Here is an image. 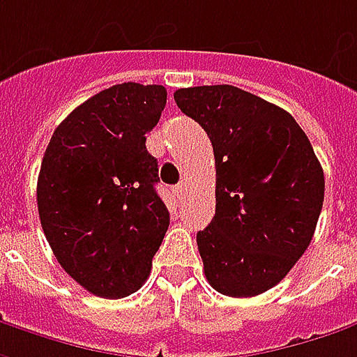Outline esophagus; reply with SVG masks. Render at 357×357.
<instances>
[{
    "instance_id": "esophagus-1",
    "label": "esophagus",
    "mask_w": 357,
    "mask_h": 357,
    "mask_svg": "<svg viewBox=\"0 0 357 357\" xmlns=\"http://www.w3.org/2000/svg\"><path fill=\"white\" fill-rule=\"evenodd\" d=\"M188 192V188H185V183H178L176 188H174V194L178 195V199H183V195Z\"/></svg>"
}]
</instances>
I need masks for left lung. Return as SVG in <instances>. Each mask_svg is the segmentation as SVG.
Wrapping results in <instances>:
<instances>
[{
    "label": "left lung",
    "mask_w": 357,
    "mask_h": 357,
    "mask_svg": "<svg viewBox=\"0 0 357 357\" xmlns=\"http://www.w3.org/2000/svg\"><path fill=\"white\" fill-rule=\"evenodd\" d=\"M208 133L215 158V215L197 231L213 289L252 298L280 284L314 238L324 169L286 109L234 86L174 93Z\"/></svg>",
    "instance_id": "1"
}]
</instances>
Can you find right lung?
Masks as SVG:
<instances>
[{
	"label": "right lung",
	"mask_w": 357,
	"mask_h": 357,
	"mask_svg": "<svg viewBox=\"0 0 357 357\" xmlns=\"http://www.w3.org/2000/svg\"><path fill=\"white\" fill-rule=\"evenodd\" d=\"M163 86L117 84L77 105L50 139L38 178L43 234L59 266L93 296L117 300L148 280L169 225L146 135Z\"/></svg>",
	"instance_id": "obj_1"
}]
</instances>
